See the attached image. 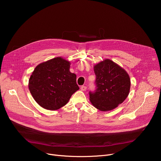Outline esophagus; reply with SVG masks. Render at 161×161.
Segmentation results:
<instances>
[{"label":"esophagus","mask_w":161,"mask_h":161,"mask_svg":"<svg viewBox=\"0 0 161 161\" xmlns=\"http://www.w3.org/2000/svg\"><path fill=\"white\" fill-rule=\"evenodd\" d=\"M81 90L83 91H85L87 90V87L86 86H81Z\"/></svg>","instance_id":"obj_1"}]
</instances>
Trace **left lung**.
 Listing matches in <instances>:
<instances>
[{"mask_svg":"<svg viewBox=\"0 0 161 161\" xmlns=\"http://www.w3.org/2000/svg\"><path fill=\"white\" fill-rule=\"evenodd\" d=\"M97 89L89 92V100L94 107L102 112L117 108L128 97L130 80L128 73L110 59L94 66Z\"/></svg>","mask_w":161,"mask_h":161,"instance_id":"1","label":"left lung"}]
</instances>
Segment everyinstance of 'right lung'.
<instances>
[{
    "instance_id": "right-lung-1",
    "label": "right lung",
    "mask_w": 161,
    "mask_h": 161,
    "mask_svg": "<svg viewBox=\"0 0 161 161\" xmlns=\"http://www.w3.org/2000/svg\"><path fill=\"white\" fill-rule=\"evenodd\" d=\"M70 62L61 57L39 64L29 80V89L36 102L49 110L66 105L79 90L76 75L70 71Z\"/></svg>"
}]
</instances>
